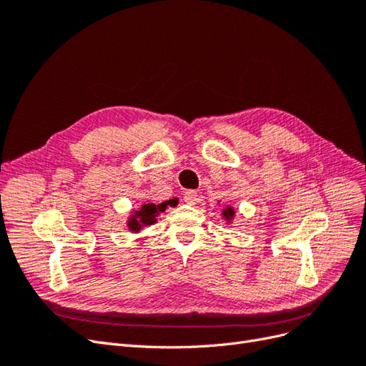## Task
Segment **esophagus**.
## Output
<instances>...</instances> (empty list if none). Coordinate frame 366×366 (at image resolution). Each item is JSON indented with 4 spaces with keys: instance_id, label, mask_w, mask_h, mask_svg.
Listing matches in <instances>:
<instances>
[{
    "instance_id": "obj_1",
    "label": "esophagus",
    "mask_w": 366,
    "mask_h": 366,
    "mask_svg": "<svg viewBox=\"0 0 366 366\" xmlns=\"http://www.w3.org/2000/svg\"><path fill=\"white\" fill-rule=\"evenodd\" d=\"M183 200L187 203V204H195L198 202V195L195 191H187L184 192L183 195Z\"/></svg>"
}]
</instances>
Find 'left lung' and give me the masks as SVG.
<instances>
[{
    "mask_svg": "<svg viewBox=\"0 0 366 366\" xmlns=\"http://www.w3.org/2000/svg\"><path fill=\"white\" fill-rule=\"evenodd\" d=\"M221 215H223V218L226 221H232V219H234V217H235V209L232 207V206H227L226 209H223V212H221Z\"/></svg>",
    "mask_w": 366,
    "mask_h": 366,
    "instance_id": "1",
    "label": "left lung"
}]
</instances>
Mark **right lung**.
I'll return each instance as SVG.
<instances>
[{"label":"right lung","mask_w":366,"mask_h":366,"mask_svg":"<svg viewBox=\"0 0 366 366\" xmlns=\"http://www.w3.org/2000/svg\"><path fill=\"white\" fill-rule=\"evenodd\" d=\"M166 206H172V202H163L160 204H142V207L128 218V229L131 232H140L145 226H151L157 221V215L164 212Z\"/></svg>","instance_id":"1"}]
</instances>
